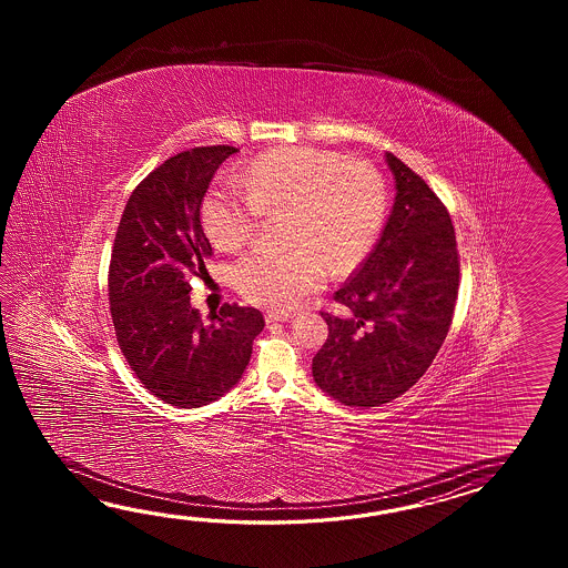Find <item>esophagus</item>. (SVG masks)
I'll return each mask as SVG.
<instances>
[{
    "label": "esophagus",
    "instance_id": "esophagus-1",
    "mask_svg": "<svg viewBox=\"0 0 568 568\" xmlns=\"http://www.w3.org/2000/svg\"><path fill=\"white\" fill-rule=\"evenodd\" d=\"M292 318V314L290 313H266V323H284V321H290Z\"/></svg>",
    "mask_w": 568,
    "mask_h": 568
}]
</instances>
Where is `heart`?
Here are the masks:
<instances>
[{"instance_id":"1","label":"heart","mask_w":568,"mask_h":568,"mask_svg":"<svg viewBox=\"0 0 568 568\" xmlns=\"http://www.w3.org/2000/svg\"><path fill=\"white\" fill-rule=\"evenodd\" d=\"M242 183L219 182L206 191L201 217L221 250H240L264 213L288 211V252L255 250L233 270L247 301L288 311L321 288L328 267L337 274L359 266L372 252L387 211L382 174L367 162L298 145L255 158Z\"/></svg>"}]
</instances>
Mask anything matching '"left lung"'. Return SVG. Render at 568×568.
<instances>
[{
	"mask_svg": "<svg viewBox=\"0 0 568 568\" xmlns=\"http://www.w3.org/2000/svg\"><path fill=\"white\" fill-rule=\"evenodd\" d=\"M396 196L374 252L335 292L349 311L323 313L328 337L314 384L353 408L408 392L447 338L459 292V254L447 209L428 184L386 152Z\"/></svg>",
	"mask_w": 568,
	"mask_h": 568,
	"instance_id": "left-lung-1",
	"label": "left lung"
}]
</instances>
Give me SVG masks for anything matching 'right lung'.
<instances>
[{
	"label": "right lung",
	"mask_w": 568,
	"mask_h": 568,
	"mask_svg": "<svg viewBox=\"0 0 568 568\" xmlns=\"http://www.w3.org/2000/svg\"><path fill=\"white\" fill-rule=\"evenodd\" d=\"M233 145L169 158L138 184L123 209L109 266V304L123 357L150 394L199 408L240 384L264 328L257 308L225 306L206 321L191 304V276L213 250L201 203Z\"/></svg>",
	"instance_id": "right-lung-1"
}]
</instances>
